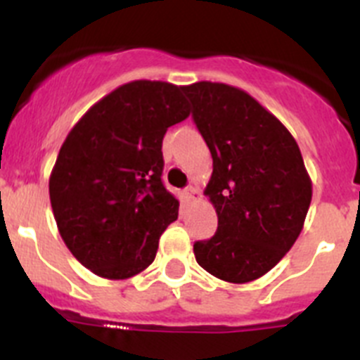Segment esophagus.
<instances>
[{
    "label": "esophagus",
    "mask_w": 360,
    "mask_h": 360,
    "mask_svg": "<svg viewBox=\"0 0 360 360\" xmlns=\"http://www.w3.org/2000/svg\"><path fill=\"white\" fill-rule=\"evenodd\" d=\"M184 194H186L187 202H198V200H200V191H198V187H194V186L186 187Z\"/></svg>",
    "instance_id": "esophagus-1"
}]
</instances>
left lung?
<instances>
[{
	"mask_svg": "<svg viewBox=\"0 0 360 360\" xmlns=\"http://www.w3.org/2000/svg\"><path fill=\"white\" fill-rule=\"evenodd\" d=\"M184 92L212 155L205 196L217 214V232L194 243L196 262L225 282H252L298 239L311 176L295 137L248 92L216 82H196Z\"/></svg>",
	"mask_w": 360,
	"mask_h": 360,
	"instance_id": "8db88e82",
	"label": "left lung"
}]
</instances>
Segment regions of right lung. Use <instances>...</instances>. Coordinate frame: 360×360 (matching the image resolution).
Instances as JSON below:
<instances>
[{
	"label": "right lung",
	"instance_id": "right-lung-1",
	"mask_svg": "<svg viewBox=\"0 0 360 360\" xmlns=\"http://www.w3.org/2000/svg\"><path fill=\"white\" fill-rule=\"evenodd\" d=\"M184 87L135 80L92 105L65 137L49 200L69 252L94 275L123 280L155 260L178 217L162 184V139L189 117Z\"/></svg>",
	"mask_w": 360,
	"mask_h": 360
}]
</instances>
